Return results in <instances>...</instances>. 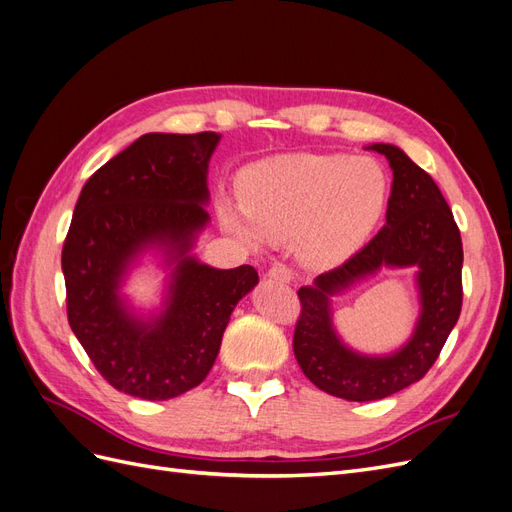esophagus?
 I'll return each instance as SVG.
<instances>
[{
    "label": "esophagus",
    "mask_w": 512,
    "mask_h": 512,
    "mask_svg": "<svg viewBox=\"0 0 512 512\" xmlns=\"http://www.w3.org/2000/svg\"><path fill=\"white\" fill-rule=\"evenodd\" d=\"M271 280H275V282H282V284H290L292 280H294V273H292V269L290 267H286V265H273L271 269H269V273H267Z\"/></svg>",
    "instance_id": "esophagus-1"
}]
</instances>
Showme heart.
<instances>
[{
    "instance_id": "obj_1",
    "label": "heart",
    "mask_w": 512,
    "mask_h": 512,
    "mask_svg": "<svg viewBox=\"0 0 512 512\" xmlns=\"http://www.w3.org/2000/svg\"><path fill=\"white\" fill-rule=\"evenodd\" d=\"M239 205H218L226 232L258 247L262 237L288 241L314 267L348 258L376 224L386 196V177L371 158L290 153L241 170Z\"/></svg>"
}]
</instances>
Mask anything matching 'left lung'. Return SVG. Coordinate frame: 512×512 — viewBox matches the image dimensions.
Returning <instances> with one entry per match:
<instances>
[{"instance_id":"1","label":"left lung","mask_w":512,"mask_h":512,"mask_svg":"<svg viewBox=\"0 0 512 512\" xmlns=\"http://www.w3.org/2000/svg\"><path fill=\"white\" fill-rule=\"evenodd\" d=\"M389 160L393 185L386 224L344 265L299 288L301 314L292 348L303 374L320 391L348 401L389 397L421 380L436 363L461 314L463 247L453 211L425 170L395 145L376 143ZM385 266H416L422 316L411 342L391 357H363L346 349L330 322L333 293Z\"/></svg>"}]
</instances>
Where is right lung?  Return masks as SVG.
Wrapping results in <instances>:
<instances>
[{"mask_svg": "<svg viewBox=\"0 0 512 512\" xmlns=\"http://www.w3.org/2000/svg\"><path fill=\"white\" fill-rule=\"evenodd\" d=\"M220 134L151 132L83 185L61 250L68 322L113 389L149 401L207 378L232 309L258 284L250 265L213 269L188 252L209 222L207 168ZM149 244L176 262L167 309L153 323L118 299L129 262Z\"/></svg>", "mask_w": 512, "mask_h": 512, "instance_id": "1", "label": "right lung"}]
</instances>
